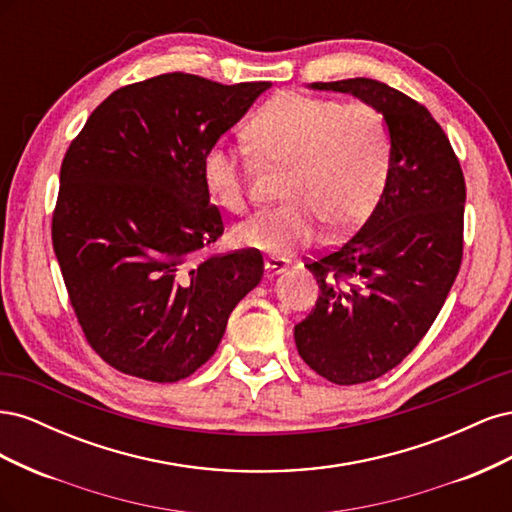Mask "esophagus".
<instances>
[{
    "mask_svg": "<svg viewBox=\"0 0 512 512\" xmlns=\"http://www.w3.org/2000/svg\"><path fill=\"white\" fill-rule=\"evenodd\" d=\"M286 267H288V262H286L284 258H280V256H269V258L265 260V269H267L269 275L282 273V271H286Z\"/></svg>",
    "mask_w": 512,
    "mask_h": 512,
    "instance_id": "obj_1",
    "label": "esophagus"
}]
</instances>
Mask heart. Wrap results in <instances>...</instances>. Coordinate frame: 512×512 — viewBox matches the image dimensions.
Returning a JSON list of instances; mask_svg holds the SVG:
<instances>
[{
	"label": "heart",
	"instance_id": "b5f03b06",
	"mask_svg": "<svg viewBox=\"0 0 512 512\" xmlns=\"http://www.w3.org/2000/svg\"><path fill=\"white\" fill-rule=\"evenodd\" d=\"M243 143L258 164L286 166V205L262 211L235 228V241L271 254L312 243L322 226L342 235L359 226L382 192L389 170V134L378 108L339 104L284 91L258 108L243 128ZM247 168L224 143L200 158V177L215 205L247 209Z\"/></svg>",
	"mask_w": 512,
	"mask_h": 512
}]
</instances>
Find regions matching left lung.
<instances>
[{"label":"left lung","instance_id":"left-lung-1","mask_svg":"<svg viewBox=\"0 0 512 512\" xmlns=\"http://www.w3.org/2000/svg\"><path fill=\"white\" fill-rule=\"evenodd\" d=\"M309 87L378 108L391 134L376 209L342 245L307 260L320 294L294 327L301 359L318 376L348 386L397 367L440 314L463 258L466 181L423 104L374 79Z\"/></svg>","mask_w":512,"mask_h":512}]
</instances>
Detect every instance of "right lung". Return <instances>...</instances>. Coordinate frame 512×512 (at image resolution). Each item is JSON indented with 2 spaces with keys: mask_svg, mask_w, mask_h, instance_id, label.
I'll return each mask as SVG.
<instances>
[{
  "mask_svg": "<svg viewBox=\"0 0 512 512\" xmlns=\"http://www.w3.org/2000/svg\"><path fill=\"white\" fill-rule=\"evenodd\" d=\"M269 87L160 74L113 91L70 143L53 250L87 344L121 374L192 376L262 280L254 250L198 258L224 232L200 158Z\"/></svg>",
  "mask_w": 512,
  "mask_h": 512,
  "instance_id": "add662e5",
  "label": "right lung"
}]
</instances>
